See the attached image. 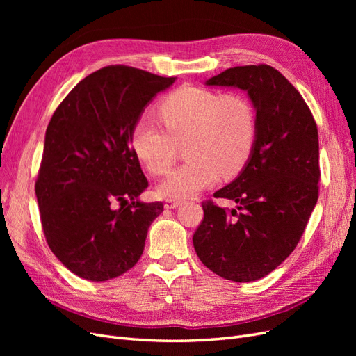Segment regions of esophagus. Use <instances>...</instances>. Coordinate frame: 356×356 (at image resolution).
I'll return each mask as SVG.
<instances>
[{"label":"esophagus","mask_w":356,"mask_h":356,"mask_svg":"<svg viewBox=\"0 0 356 356\" xmlns=\"http://www.w3.org/2000/svg\"><path fill=\"white\" fill-rule=\"evenodd\" d=\"M179 203H181L179 199H168V200L165 202V208H166V209H174V208L179 207Z\"/></svg>","instance_id":"1"}]
</instances>
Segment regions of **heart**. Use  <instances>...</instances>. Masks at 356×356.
Returning a JSON list of instances; mask_svg holds the SVG:
<instances>
[{
	"instance_id": "1",
	"label": "heart",
	"mask_w": 356,
	"mask_h": 356,
	"mask_svg": "<svg viewBox=\"0 0 356 356\" xmlns=\"http://www.w3.org/2000/svg\"><path fill=\"white\" fill-rule=\"evenodd\" d=\"M165 129L139 118L131 145L149 174L165 175L175 165L179 145H186V165L161 182L160 197L186 199L212 186L222 174L233 178L250 161L257 141V114L242 93H218L182 86L157 106Z\"/></svg>"
}]
</instances>
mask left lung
<instances>
[{
  "mask_svg": "<svg viewBox=\"0 0 356 356\" xmlns=\"http://www.w3.org/2000/svg\"><path fill=\"white\" fill-rule=\"evenodd\" d=\"M207 86L248 92L257 114V141L238 178L213 193L234 200L238 209L227 212L212 200L202 202L204 215L193 245L213 273L251 282L296 250L318 202V127L303 96L273 67L229 68Z\"/></svg>",
  "mask_w": 356,
  "mask_h": 356,
  "instance_id": "8db88e82",
  "label": "left lung"
}]
</instances>
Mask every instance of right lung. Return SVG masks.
Returning <instances> with one entry per match:
<instances>
[{"label": "right lung", "instance_id": "obj_1", "mask_svg": "<svg viewBox=\"0 0 356 356\" xmlns=\"http://www.w3.org/2000/svg\"><path fill=\"white\" fill-rule=\"evenodd\" d=\"M174 81L110 65L83 79L51 115L35 195L50 250L74 275L108 281L141 258L163 203L138 199L148 181L131 134L148 102Z\"/></svg>", "mask_w": 356, "mask_h": 356}]
</instances>
